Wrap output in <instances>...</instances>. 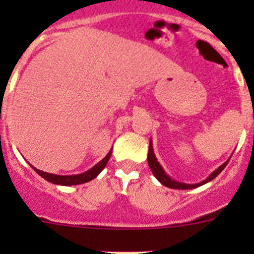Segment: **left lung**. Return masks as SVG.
Instances as JSON below:
<instances>
[{
    "mask_svg": "<svg viewBox=\"0 0 254 254\" xmlns=\"http://www.w3.org/2000/svg\"><path fill=\"white\" fill-rule=\"evenodd\" d=\"M229 160H230V159H229ZM229 160H226L223 165H220L216 170H214V172L211 173L210 176H208L205 181L201 182V183H196V185H187V183H182V182L174 181V179H172L169 176H168L167 173L164 172V169L161 168L160 164H159L158 159H156V156H155L154 150H152L151 141H150L149 154H147V163H149V167H150V169H151L152 174L155 176V178L158 179L161 185H164L165 187L173 188V190H192V188H196V187H199V186L206 185L207 182H210V181H212L214 178H216L220 173L223 172L224 168L226 167V164L229 163Z\"/></svg>",
    "mask_w": 254,
    "mask_h": 254,
    "instance_id": "obj_1",
    "label": "left lung"
}]
</instances>
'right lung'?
<instances>
[{"label": "right lung", "instance_id": "obj_1", "mask_svg": "<svg viewBox=\"0 0 254 254\" xmlns=\"http://www.w3.org/2000/svg\"><path fill=\"white\" fill-rule=\"evenodd\" d=\"M111 155H112V150L108 152L107 156H105L103 160H100L96 165H94L90 170L81 173V174H76V176H57V174H51V173L42 172V170L37 169V168H34V170L39 174L40 177H43L46 181L51 182V183H55V185H60V186L82 185V183H86V182L95 178V177L98 176L103 169H104L108 160H109V158H111Z\"/></svg>", "mask_w": 254, "mask_h": 254}]
</instances>
